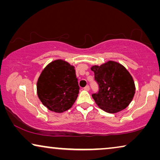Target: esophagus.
Returning a JSON list of instances; mask_svg holds the SVG:
<instances>
[{
	"mask_svg": "<svg viewBox=\"0 0 160 160\" xmlns=\"http://www.w3.org/2000/svg\"><path fill=\"white\" fill-rule=\"evenodd\" d=\"M84 90H86V91H89V87L88 86V85H87V86L84 87Z\"/></svg>",
	"mask_w": 160,
	"mask_h": 160,
	"instance_id": "obj_1",
	"label": "esophagus"
}]
</instances>
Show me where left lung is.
<instances>
[{
  "instance_id": "1",
  "label": "left lung",
  "mask_w": 160,
  "mask_h": 160,
  "mask_svg": "<svg viewBox=\"0 0 160 160\" xmlns=\"http://www.w3.org/2000/svg\"><path fill=\"white\" fill-rule=\"evenodd\" d=\"M91 70L99 84L98 93L92 95L98 106L110 113L125 109L135 93L134 80L125 67L109 60L101 65H93Z\"/></svg>"
}]
</instances>
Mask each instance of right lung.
Listing matches in <instances>:
<instances>
[{
  "label": "right lung",
  "instance_id": "obj_1",
  "mask_svg": "<svg viewBox=\"0 0 160 160\" xmlns=\"http://www.w3.org/2000/svg\"><path fill=\"white\" fill-rule=\"evenodd\" d=\"M78 92L74 66L63 60L49 63L38 78V97L43 106L53 112L62 113L71 108Z\"/></svg>",
  "mask_w": 160,
  "mask_h": 160
}]
</instances>
